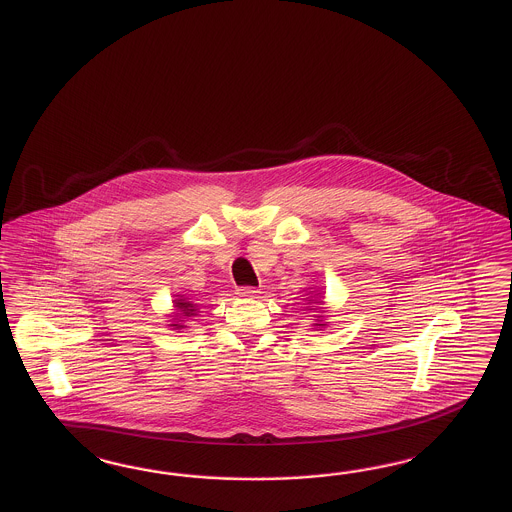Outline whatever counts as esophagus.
Returning <instances> with one entry per match:
<instances>
[{
	"instance_id": "34e87169",
	"label": "esophagus",
	"mask_w": 512,
	"mask_h": 512,
	"mask_svg": "<svg viewBox=\"0 0 512 512\" xmlns=\"http://www.w3.org/2000/svg\"><path fill=\"white\" fill-rule=\"evenodd\" d=\"M257 293H259L257 287H249V285H244V287H238V289H236V295H238V297H247V299L255 297Z\"/></svg>"
}]
</instances>
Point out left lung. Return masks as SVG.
I'll list each match as a JSON object with an SVG mask.
<instances>
[{
	"label": "left lung",
	"instance_id": "left-lung-1",
	"mask_svg": "<svg viewBox=\"0 0 512 512\" xmlns=\"http://www.w3.org/2000/svg\"><path fill=\"white\" fill-rule=\"evenodd\" d=\"M310 310H312V308H310Z\"/></svg>",
	"mask_w": 512,
	"mask_h": 512
}]
</instances>
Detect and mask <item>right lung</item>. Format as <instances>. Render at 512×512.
Instances as JSON below:
<instances>
[{"mask_svg": "<svg viewBox=\"0 0 512 512\" xmlns=\"http://www.w3.org/2000/svg\"><path fill=\"white\" fill-rule=\"evenodd\" d=\"M176 306L179 308V312H181V316H193L194 314V306L191 302H185V300H176ZM176 327H183V325H177L174 323Z\"/></svg>", "mask_w": 512, "mask_h": 512, "instance_id": "add662e5", "label": "right lung"}]
</instances>
